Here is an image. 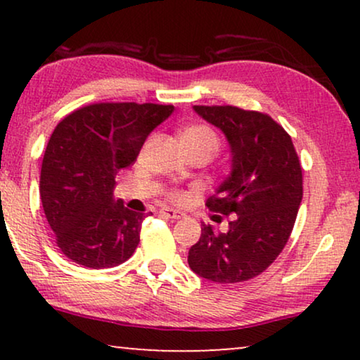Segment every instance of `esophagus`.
Returning <instances> with one entry per match:
<instances>
[{"label": "esophagus", "instance_id": "esophagus-1", "mask_svg": "<svg viewBox=\"0 0 360 360\" xmlns=\"http://www.w3.org/2000/svg\"><path fill=\"white\" fill-rule=\"evenodd\" d=\"M160 214H164V216H167V218H170V219H181V218H184V214H181L180 211H175V210H172V208H162L160 210Z\"/></svg>", "mask_w": 360, "mask_h": 360}]
</instances>
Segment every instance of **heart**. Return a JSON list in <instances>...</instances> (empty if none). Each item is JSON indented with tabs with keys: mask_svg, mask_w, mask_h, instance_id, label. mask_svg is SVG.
I'll use <instances>...</instances> for the list:
<instances>
[{
	"mask_svg": "<svg viewBox=\"0 0 360 360\" xmlns=\"http://www.w3.org/2000/svg\"><path fill=\"white\" fill-rule=\"evenodd\" d=\"M180 142L184 146L186 154H198V152H203V154H208L213 157L219 149V137L216 134L213 127L206 124H193L185 127L184 131L180 132ZM169 200L174 201V203H181L185 201L186 195L184 191L172 190L169 191Z\"/></svg>",
	"mask_w": 360,
	"mask_h": 360,
	"instance_id": "b5f03b06",
	"label": "heart"
}]
</instances>
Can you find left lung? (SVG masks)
<instances>
[{"label": "left lung", "mask_w": 360, "mask_h": 360, "mask_svg": "<svg viewBox=\"0 0 360 360\" xmlns=\"http://www.w3.org/2000/svg\"><path fill=\"white\" fill-rule=\"evenodd\" d=\"M193 108L228 137L233 170L206 201L210 211L231 216L228 233L214 234L203 224L188 265L211 282H245L262 274L288 243L303 198L302 164L292 137L265 112L229 105Z\"/></svg>", "instance_id": "8db88e82"}]
</instances>
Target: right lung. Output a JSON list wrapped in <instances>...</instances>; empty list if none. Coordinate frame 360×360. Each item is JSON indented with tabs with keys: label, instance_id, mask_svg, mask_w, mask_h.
I'll return each mask as SVG.
<instances>
[{
	"label": "right lung",
	"instance_id": "obj_1",
	"mask_svg": "<svg viewBox=\"0 0 360 360\" xmlns=\"http://www.w3.org/2000/svg\"><path fill=\"white\" fill-rule=\"evenodd\" d=\"M172 111V105L155 103H93L53 129L39 193L57 248L72 262L110 269L134 254L146 214L112 200L115 179Z\"/></svg>",
	"mask_w": 360,
	"mask_h": 360
}]
</instances>
